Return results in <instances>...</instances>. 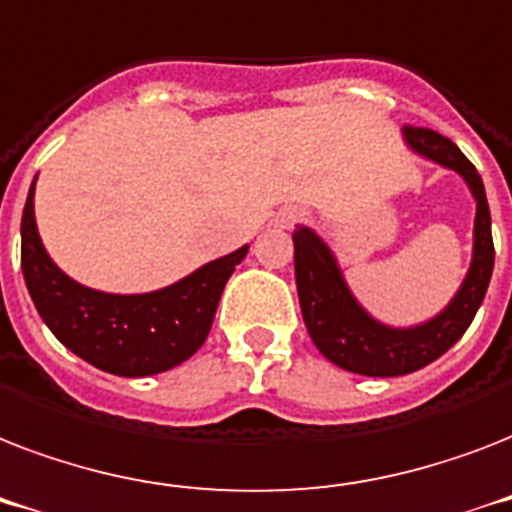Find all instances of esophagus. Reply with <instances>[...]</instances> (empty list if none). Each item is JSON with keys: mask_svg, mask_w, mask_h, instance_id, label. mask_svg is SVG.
<instances>
[{"mask_svg": "<svg viewBox=\"0 0 512 512\" xmlns=\"http://www.w3.org/2000/svg\"><path fill=\"white\" fill-rule=\"evenodd\" d=\"M295 220H297V212H284L279 223L284 225V228H287V225H292V223H295Z\"/></svg>", "mask_w": 512, "mask_h": 512, "instance_id": "obj_1", "label": "esophagus"}]
</instances>
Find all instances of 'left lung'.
Returning a JSON list of instances; mask_svg holds the SVG:
<instances>
[{
  "instance_id": "1",
  "label": "left lung",
  "mask_w": 512,
  "mask_h": 512,
  "mask_svg": "<svg viewBox=\"0 0 512 512\" xmlns=\"http://www.w3.org/2000/svg\"><path fill=\"white\" fill-rule=\"evenodd\" d=\"M401 135L412 154L457 172L476 199L470 268L444 311L414 327L382 324L350 292L327 241L305 225H297L292 233L297 295L313 345L340 369L366 377H401L444 356L476 319L494 271L492 215L476 167L452 140L438 132L404 127Z\"/></svg>"
}]
</instances>
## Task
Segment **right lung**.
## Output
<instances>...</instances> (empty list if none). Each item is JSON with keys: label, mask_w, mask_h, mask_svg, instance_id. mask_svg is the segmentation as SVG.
Returning <instances> with one entry per match:
<instances>
[{"label": "right lung", "mask_w": 512, "mask_h": 512, "mask_svg": "<svg viewBox=\"0 0 512 512\" xmlns=\"http://www.w3.org/2000/svg\"><path fill=\"white\" fill-rule=\"evenodd\" d=\"M36 177L20 220V268L50 332L76 356L119 377H148L183 364L204 345L225 281L247 257L244 244L170 287L114 295L74 281L52 263L34 217Z\"/></svg>", "instance_id": "right-lung-1"}]
</instances>
